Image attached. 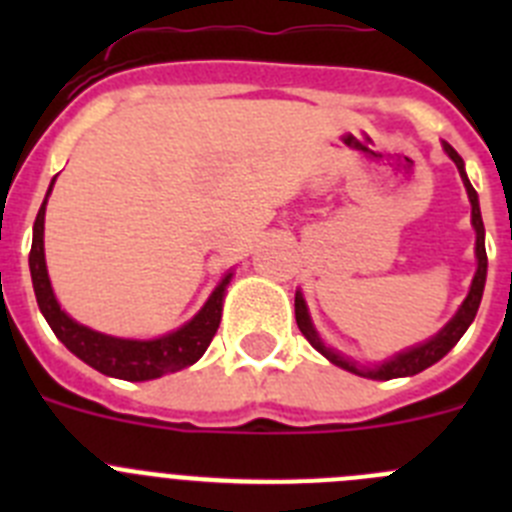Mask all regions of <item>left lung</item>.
<instances>
[{
  "mask_svg": "<svg viewBox=\"0 0 512 512\" xmlns=\"http://www.w3.org/2000/svg\"><path fill=\"white\" fill-rule=\"evenodd\" d=\"M443 151L449 153V158L456 164V169H459L461 182H464V187H467L469 202H472V225H474V233H477V246H474V253H477V271H474V279H472V287H469L467 300L461 302L459 312H456L454 318H451L449 323L438 330L436 336L428 338L425 343H420V346H415V348H408V351H402V354L392 356L390 361H382V364H377V366H361V364H356V361H351V359H346V356L338 354L336 348L325 346V343L320 341L318 330H315V325H312V320H310V312H307L305 297H302V292H297L295 295L297 328H300L302 336L312 343V348H318L320 354H323L330 364L341 366V369H346V372L359 374V377H366V379L413 377V374L423 372V369H428V366H433L436 361H441L443 356L449 354L451 348L459 343V338L467 333V328L472 325L474 315H477L479 302H482V292H485V279H487L485 225H482V212H479L477 192H474L472 182L467 179V171H464V161H461V156L449 146V143H443Z\"/></svg>",
  "mask_w": 512,
  "mask_h": 512,
  "instance_id": "1",
  "label": "left lung"
}]
</instances>
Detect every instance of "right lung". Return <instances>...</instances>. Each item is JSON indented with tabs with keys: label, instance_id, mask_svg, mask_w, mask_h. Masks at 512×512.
I'll list each match as a JSON object with an SVG mask.
<instances>
[{
	"label": "right lung",
	"instance_id": "right-lung-1",
	"mask_svg": "<svg viewBox=\"0 0 512 512\" xmlns=\"http://www.w3.org/2000/svg\"><path fill=\"white\" fill-rule=\"evenodd\" d=\"M56 182V179H53ZM48 187V194L53 189ZM45 194L40 205L38 217L33 225V248H30V277H33L35 300H38L43 318L48 320L51 330L56 333L58 341L69 348L71 354L79 356L84 364H89L97 372L107 374L115 379H128V382H146V379H158L164 374L187 369L194 361H200L210 341L215 338L217 325L223 318V300L225 287L230 284L233 271H228L223 282L217 284L215 292L207 297L205 307L194 315L189 323H184L179 330H171L166 336L153 338V341H133V338H115L104 336L87 325L76 323L58 305L53 295L48 269H45V251H43V228H45Z\"/></svg>",
	"mask_w": 512,
	"mask_h": 512
}]
</instances>
